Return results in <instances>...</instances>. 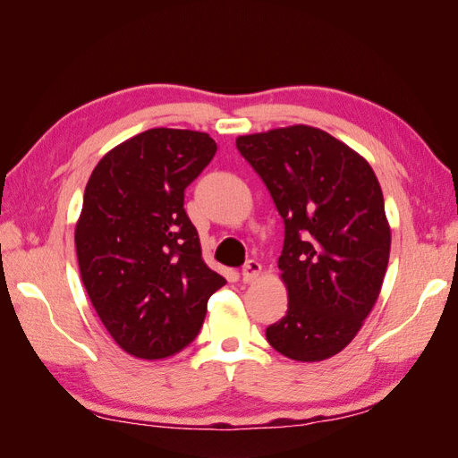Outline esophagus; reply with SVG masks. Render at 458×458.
I'll use <instances>...</instances> for the list:
<instances>
[{"mask_svg":"<svg viewBox=\"0 0 458 458\" xmlns=\"http://www.w3.org/2000/svg\"><path fill=\"white\" fill-rule=\"evenodd\" d=\"M259 275H261V263H257L253 259H250L242 268L243 283H253V280H257V276Z\"/></svg>","mask_w":458,"mask_h":458,"instance_id":"esophagus-1","label":"esophagus"}]
</instances>
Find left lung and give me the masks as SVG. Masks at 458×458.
<instances>
[{
    "instance_id": "left-lung-1",
    "label": "left lung",
    "mask_w": 458,
    "mask_h": 458,
    "mask_svg": "<svg viewBox=\"0 0 458 458\" xmlns=\"http://www.w3.org/2000/svg\"><path fill=\"white\" fill-rule=\"evenodd\" d=\"M284 220L278 268L288 310L267 341L298 361H321L350 344L377 301L391 228L369 164L310 125L236 139Z\"/></svg>"
}]
</instances>
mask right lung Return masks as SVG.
<instances>
[{
	"label": "right lung",
	"instance_id": "obj_1",
	"mask_svg": "<svg viewBox=\"0 0 458 458\" xmlns=\"http://www.w3.org/2000/svg\"><path fill=\"white\" fill-rule=\"evenodd\" d=\"M216 143L157 127L112 148L92 170L75 228L79 271L100 321L127 354L174 356L203 327L226 284L201 257L183 193Z\"/></svg>",
	"mask_w": 458,
	"mask_h": 458
}]
</instances>
